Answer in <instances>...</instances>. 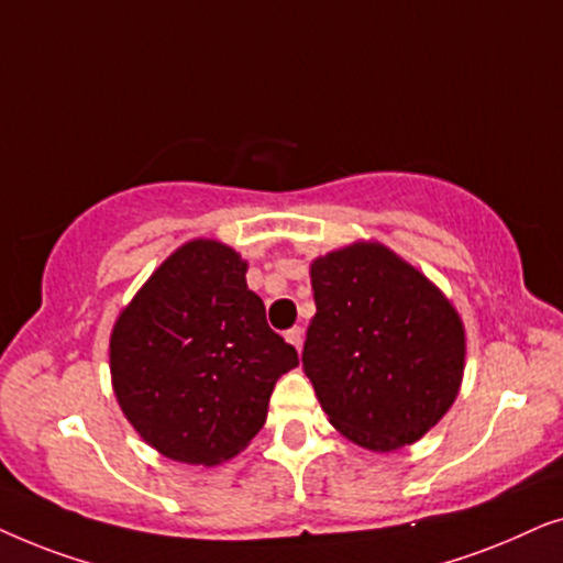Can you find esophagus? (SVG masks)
I'll return each mask as SVG.
<instances>
[{
    "label": "esophagus",
    "instance_id": "34e87169",
    "mask_svg": "<svg viewBox=\"0 0 563 563\" xmlns=\"http://www.w3.org/2000/svg\"><path fill=\"white\" fill-rule=\"evenodd\" d=\"M284 338H287V341H289L291 345H295L297 351H302V341H305L302 328H291V330H287V335H284Z\"/></svg>",
    "mask_w": 563,
    "mask_h": 563
}]
</instances>
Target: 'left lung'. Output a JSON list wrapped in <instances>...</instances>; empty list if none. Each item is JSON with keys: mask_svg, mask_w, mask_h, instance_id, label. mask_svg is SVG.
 I'll use <instances>...</instances> for the list:
<instances>
[{"mask_svg": "<svg viewBox=\"0 0 563 563\" xmlns=\"http://www.w3.org/2000/svg\"><path fill=\"white\" fill-rule=\"evenodd\" d=\"M302 368L335 430L372 451L420 441L464 376V322L443 291L382 243L312 261Z\"/></svg>", "mask_w": 563, "mask_h": 563, "instance_id": "left-lung-1", "label": "left lung"}]
</instances>
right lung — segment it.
<instances>
[{
  "mask_svg": "<svg viewBox=\"0 0 563 563\" xmlns=\"http://www.w3.org/2000/svg\"><path fill=\"white\" fill-rule=\"evenodd\" d=\"M249 264L218 241L174 251L120 312L110 338L118 402L145 443L214 466L264 428L268 397L299 364L245 284Z\"/></svg>",
  "mask_w": 563,
  "mask_h": 563,
  "instance_id": "right-lung-1",
  "label": "right lung"
}]
</instances>
